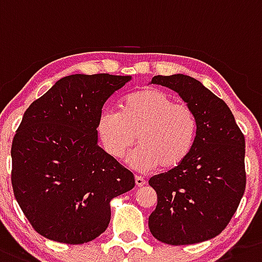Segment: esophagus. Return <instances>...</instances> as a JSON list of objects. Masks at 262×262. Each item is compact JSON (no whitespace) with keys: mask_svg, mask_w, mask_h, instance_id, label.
<instances>
[{"mask_svg":"<svg viewBox=\"0 0 262 262\" xmlns=\"http://www.w3.org/2000/svg\"><path fill=\"white\" fill-rule=\"evenodd\" d=\"M134 180H136V185L138 188L143 187V185L146 184V180L143 178H141V176H136V179H134Z\"/></svg>","mask_w":262,"mask_h":262,"instance_id":"obj_1","label":"esophagus"}]
</instances>
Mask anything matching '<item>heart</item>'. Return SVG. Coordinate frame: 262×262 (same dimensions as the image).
Returning a JSON list of instances; mask_svg holds the SVG:
<instances>
[{
	"label": "heart",
	"mask_w": 262,
	"mask_h": 262,
	"mask_svg": "<svg viewBox=\"0 0 262 262\" xmlns=\"http://www.w3.org/2000/svg\"><path fill=\"white\" fill-rule=\"evenodd\" d=\"M103 147L121 159L137 141L140 147L129 155L128 163L140 171L160 166L166 171L185 162L194 146L197 117L185 103H176L167 91L148 87L130 94L119 112L105 110L96 125Z\"/></svg>",
	"instance_id": "b5f03b06"
}]
</instances>
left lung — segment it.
Here are the masks:
<instances>
[{"mask_svg":"<svg viewBox=\"0 0 262 262\" xmlns=\"http://www.w3.org/2000/svg\"><path fill=\"white\" fill-rule=\"evenodd\" d=\"M151 83L176 91L197 117V136L181 166L152 176L158 195L148 228L155 239L187 246L226 228L246 190V141L222 99L189 75H155Z\"/></svg>","mask_w":262,"mask_h":262,"instance_id":"obj_1","label":"left lung"}]
</instances>
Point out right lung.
<instances>
[{"instance_id":"add662e5","label":"right lung","mask_w":262,"mask_h":262,"mask_svg":"<svg viewBox=\"0 0 262 262\" xmlns=\"http://www.w3.org/2000/svg\"><path fill=\"white\" fill-rule=\"evenodd\" d=\"M130 75L73 74L36 99L11 145L14 195L41 236L67 244L107 230L111 200L133 189L134 176L98 145L107 99Z\"/></svg>"}]
</instances>
